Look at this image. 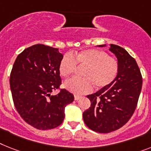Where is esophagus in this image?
Instances as JSON below:
<instances>
[{
  "mask_svg": "<svg viewBox=\"0 0 151 151\" xmlns=\"http://www.w3.org/2000/svg\"><path fill=\"white\" fill-rule=\"evenodd\" d=\"M81 98H82V97L79 96H77V95H76V96H74V99H75V100H76V101H78V99H80Z\"/></svg>",
  "mask_w": 151,
  "mask_h": 151,
  "instance_id": "obj_1",
  "label": "esophagus"
}]
</instances>
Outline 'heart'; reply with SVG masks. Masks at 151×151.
<instances>
[{
	"label": "heart",
	"mask_w": 151,
	"mask_h": 151,
	"mask_svg": "<svg viewBox=\"0 0 151 151\" xmlns=\"http://www.w3.org/2000/svg\"><path fill=\"white\" fill-rule=\"evenodd\" d=\"M77 64L86 66L83 70L84 78H71L65 83L67 90L76 95L90 93L93 84L97 88H105L114 82L119 73V63L106 52L98 49H86L75 55L65 54L61 59L58 70L64 78L70 77L76 72Z\"/></svg>",
	"instance_id": "1"
}]
</instances>
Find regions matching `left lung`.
Wrapping results in <instances>:
<instances>
[{
	"label": "left lung",
	"instance_id": "left-lung-1",
	"mask_svg": "<svg viewBox=\"0 0 151 151\" xmlns=\"http://www.w3.org/2000/svg\"><path fill=\"white\" fill-rule=\"evenodd\" d=\"M109 50L117 58V76L112 84L87 96L91 106L83 114L86 125L101 134L116 130L127 123L135 111L143 83L137 63L124 48L110 44Z\"/></svg>",
	"mask_w": 151,
	"mask_h": 151
}]
</instances>
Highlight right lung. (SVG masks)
Returning a JSON list of instances; mask_svg holds the SVG:
<instances>
[{"instance_id": "1", "label": "right lung", "mask_w": 151, "mask_h": 151, "mask_svg": "<svg viewBox=\"0 0 151 151\" xmlns=\"http://www.w3.org/2000/svg\"><path fill=\"white\" fill-rule=\"evenodd\" d=\"M63 55L58 48L34 45L17 55L10 76L14 103L22 119L36 129L46 130L62 124L65 108L74 96L61 85L58 66Z\"/></svg>"}]
</instances>
